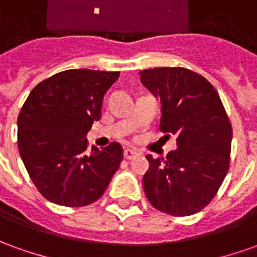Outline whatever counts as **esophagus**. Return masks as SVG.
I'll return each mask as SVG.
<instances>
[{
	"instance_id": "1",
	"label": "esophagus",
	"mask_w": 257,
	"mask_h": 257,
	"mask_svg": "<svg viewBox=\"0 0 257 257\" xmlns=\"http://www.w3.org/2000/svg\"><path fill=\"white\" fill-rule=\"evenodd\" d=\"M123 155H124L125 159H133V158H136L139 154H137V151H134V150L127 148V150H124V152H123Z\"/></svg>"
}]
</instances>
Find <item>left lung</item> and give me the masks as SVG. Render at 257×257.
Wrapping results in <instances>:
<instances>
[{"label":"left lung","instance_id":"obj_1","mask_svg":"<svg viewBox=\"0 0 257 257\" xmlns=\"http://www.w3.org/2000/svg\"><path fill=\"white\" fill-rule=\"evenodd\" d=\"M141 82L161 99L159 130L178 136L166 159L147 155L143 178L148 201L175 217L201 211L214 199L229 169L232 125L215 88L182 67L140 72Z\"/></svg>","mask_w":257,"mask_h":257}]
</instances>
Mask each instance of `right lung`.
<instances>
[{
  "label": "right lung",
  "mask_w": 257,
  "mask_h": 257,
  "mask_svg": "<svg viewBox=\"0 0 257 257\" xmlns=\"http://www.w3.org/2000/svg\"><path fill=\"white\" fill-rule=\"evenodd\" d=\"M117 71L67 70L37 84L18 116V148L44 199L82 207L102 197L123 159L110 143L86 152V133L100 118L106 91Z\"/></svg>",
  "instance_id": "add662e5"
}]
</instances>
